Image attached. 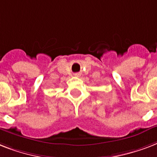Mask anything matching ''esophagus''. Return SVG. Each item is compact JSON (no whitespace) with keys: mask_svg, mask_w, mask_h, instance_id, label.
<instances>
[{"mask_svg":"<svg viewBox=\"0 0 157 157\" xmlns=\"http://www.w3.org/2000/svg\"><path fill=\"white\" fill-rule=\"evenodd\" d=\"M74 76H80V74L76 73V74H74Z\"/></svg>","mask_w":157,"mask_h":157,"instance_id":"34e87169","label":"esophagus"}]
</instances>
